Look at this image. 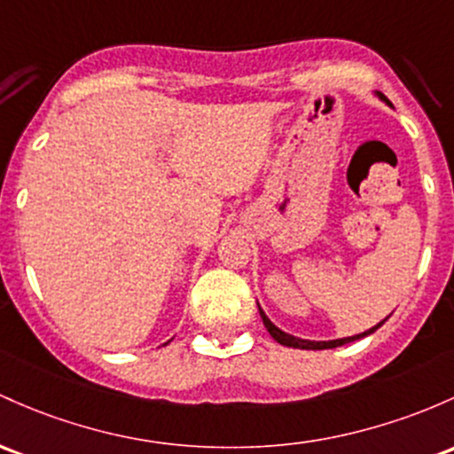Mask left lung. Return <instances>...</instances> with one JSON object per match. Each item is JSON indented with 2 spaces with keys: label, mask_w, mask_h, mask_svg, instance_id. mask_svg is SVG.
<instances>
[{
  "label": "left lung",
  "mask_w": 454,
  "mask_h": 454,
  "mask_svg": "<svg viewBox=\"0 0 454 454\" xmlns=\"http://www.w3.org/2000/svg\"><path fill=\"white\" fill-rule=\"evenodd\" d=\"M381 98H383V97H381ZM383 101H386L387 106H390V101H387V98H383ZM258 312H261L262 323H265L267 332L271 333L273 340H278V342H280V345H284V347H293V348H312V351H318V348H333V347H342V345H347V342L360 340V338L368 336V333H372L375 330H380V327L383 325V323H386V318H387V317H386V318H383L381 323H377L375 327H371V330H366V332H362V333H356V336H348V338H336V340H303V338L291 336V333L282 332L280 327L273 325V323L269 321V317L265 315V310H262L261 306H258Z\"/></svg>",
  "instance_id": "obj_1"
}]
</instances>
